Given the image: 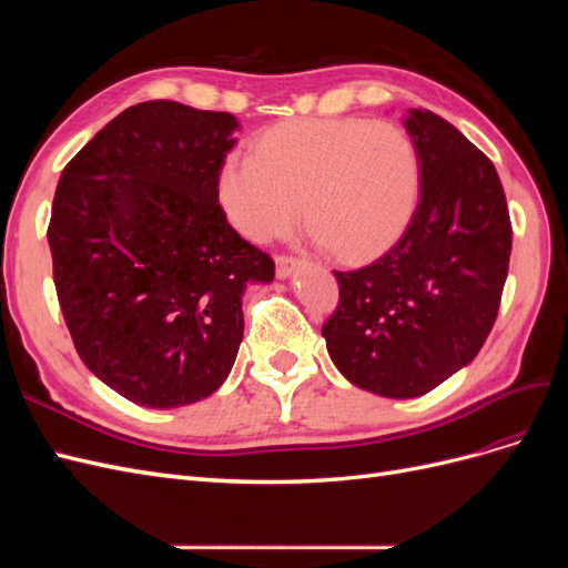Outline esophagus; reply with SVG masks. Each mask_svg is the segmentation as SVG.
<instances>
[{"label": "esophagus", "instance_id": "esophagus-1", "mask_svg": "<svg viewBox=\"0 0 568 568\" xmlns=\"http://www.w3.org/2000/svg\"><path fill=\"white\" fill-rule=\"evenodd\" d=\"M298 267H301V263L294 261V257L280 255V257H277V267H274V272H277V280H288L291 274H294Z\"/></svg>", "mask_w": 568, "mask_h": 568}]
</instances>
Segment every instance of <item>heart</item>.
Returning a JSON list of instances; mask_svg holds the SVG:
<instances>
[{
    "label": "heart",
    "mask_w": 568,
    "mask_h": 568,
    "mask_svg": "<svg viewBox=\"0 0 568 568\" xmlns=\"http://www.w3.org/2000/svg\"><path fill=\"white\" fill-rule=\"evenodd\" d=\"M419 151L386 120L305 118L261 134L253 156L220 170V203L251 242L270 244L305 225L338 257L359 261L398 234L419 196Z\"/></svg>",
    "instance_id": "b5f03b06"
}]
</instances>
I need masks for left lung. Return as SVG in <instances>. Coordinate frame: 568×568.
Instances as JSON below:
<instances>
[{"instance_id":"obj_1","label":"left lung","mask_w":568,"mask_h":568,"mask_svg":"<svg viewBox=\"0 0 568 568\" xmlns=\"http://www.w3.org/2000/svg\"><path fill=\"white\" fill-rule=\"evenodd\" d=\"M403 125L419 151L417 211L379 261L334 272L341 303L322 326L351 384L400 400L434 390L478 355L511 253L495 165L432 111L409 109Z\"/></svg>"}]
</instances>
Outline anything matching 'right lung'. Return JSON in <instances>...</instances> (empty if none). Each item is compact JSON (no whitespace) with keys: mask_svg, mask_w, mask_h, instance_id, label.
I'll list each match as a JSON object with an SVG mask.
<instances>
[{"mask_svg":"<svg viewBox=\"0 0 568 568\" xmlns=\"http://www.w3.org/2000/svg\"><path fill=\"white\" fill-rule=\"evenodd\" d=\"M242 128L178 101L136 104L63 168L49 222L61 311L82 363L130 403L213 395L244 338V291L274 263L239 236L217 180Z\"/></svg>","mask_w":568,"mask_h":568,"instance_id":"obj_1","label":"right lung"}]
</instances>
